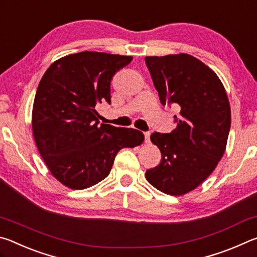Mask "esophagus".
I'll return each mask as SVG.
<instances>
[{"label": "esophagus", "instance_id": "34e87169", "mask_svg": "<svg viewBox=\"0 0 257 257\" xmlns=\"http://www.w3.org/2000/svg\"><path fill=\"white\" fill-rule=\"evenodd\" d=\"M144 135H145V143L146 144H150V142H151V139H150V133H144Z\"/></svg>", "mask_w": 257, "mask_h": 257}]
</instances>
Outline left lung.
Masks as SVG:
<instances>
[{"instance_id":"left-lung-1","label":"left lung","mask_w":257,"mask_h":257,"mask_svg":"<svg viewBox=\"0 0 257 257\" xmlns=\"http://www.w3.org/2000/svg\"><path fill=\"white\" fill-rule=\"evenodd\" d=\"M145 62L161 103L179 108L172 133L151 136L162 159L145 176L156 189L180 196L201 185L222 159L231 123L229 99L216 73L189 54L146 56Z\"/></svg>"}]
</instances>
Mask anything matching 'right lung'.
Listing matches in <instances>:
<instances>
[{
    "label": "right lung",
    "instance_id": "right-lung-1",
    "mask_svg": "<svg viewBox=\"0 0 257 257\" xmlns=\"http://www.w3.org/2000/svg\"><path fill=\"white\" fill-rule=\"evenodd\" d=\"M133 56L80 52L54 61L35 95L32 127L52 176L71 189H85L110 173L123 147L139 146L142 132L99 123L96 104L111 103V80Z\"/></svg>",
    "mask_w": 257,
    "mask_h": 257
}]
</instances>
